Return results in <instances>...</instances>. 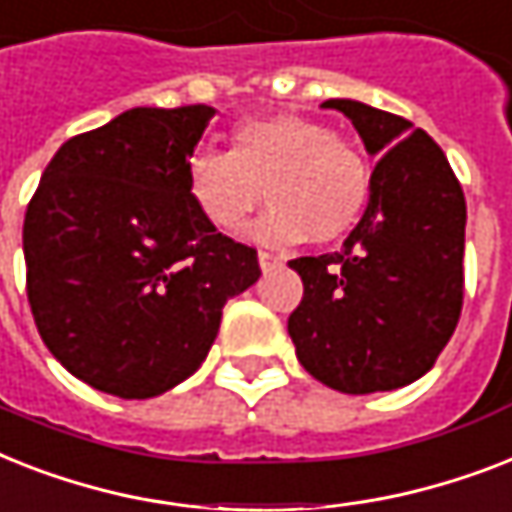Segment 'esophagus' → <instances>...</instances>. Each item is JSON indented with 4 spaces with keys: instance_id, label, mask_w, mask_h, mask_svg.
<instances>
[{
    "instance_id": "1",
    "label": "esophagus",
    "mask_w": 512,
    "mask_h": 512,
    "mask_svg": "<svg viewBox=\"0 0 512 512\" xmlns=\"http://www.w3.org/2000/svg\"><path fill=\"white\" fill-rule=\"evenodd\" d=\"M277 264H280V259H277L275 253H269V251H259V267L264 269V272H269V269H275Z\"/></svg>"
}]
</instances>
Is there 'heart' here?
Instances as JSON below:
<instances>
[{
  "label": "heart",
  "instance_id": "heart-1",
  "mask_svg": "<svg viewBox=\"0 0 512 512\" xmlns=\"http://www.w3.org/2000/svg\"><path fill=\"white\" fill-rule=\"evenodd\" d=\"M370 163L322 121L272 113L232 129L230 150L187 161V195L214 230L237 232L267 195L272 206L248 230L264 245L338 243L365 216Z\"/></svg>",
  "mask_w": 512,
  "mask_h": 512
}]
</instances>
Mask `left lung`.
<instances>
[{"mask_svg":"<svg viewBox=\"0 0 512 512\" xmlns=\"http://www.w3.org/2000/svg\"><path fill=\"white\" fill-rule=\"evenodd\" d=\"M380 155L370 203L341 251L290 261L304 298L288 333L304 370L343 394L402 388L431 370L463 312L465 195L447 155L407 118L327 100Z\"/></svg>","mask_w":512,"mask_h":512,"instance_id":"obj_1","label":"left lung"}]
</instances>
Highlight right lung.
<instances>
[{
    "label": "right lung",
    "instance_id": "obj_1",
    "mask_svg": "<svg viewBox=\"0 0 512 512\" xmlns=\"http://www.w3.org/2000/svg\"><path fill=\"white\" fill-rule=\"evenodd\" d=\"M208 105L132 108L47 163L23 222L26 293L52 357L97 391L150 399L206 359L227 298L259 280L256 248L187 195Z\"/></svg>",
    "mask_w": 512,
    "mask_h": 512
}]
</instances>
